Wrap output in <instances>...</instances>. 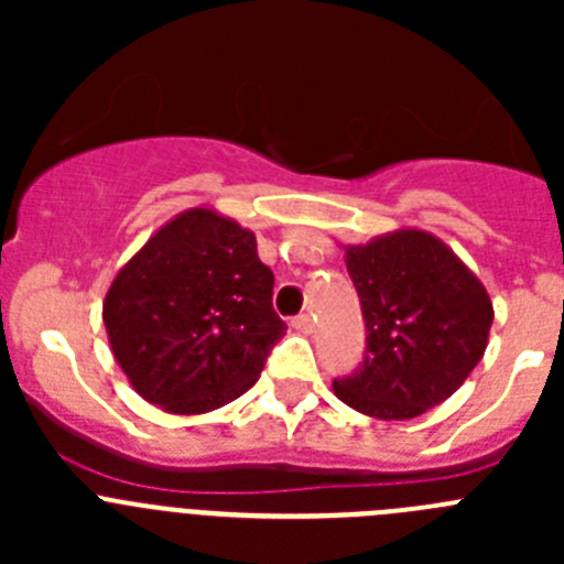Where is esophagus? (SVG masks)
Returning <instances> with one entry per match:
<instances>
[{
    "label": "esophagus",
    "instance_id": "obj_1",
    "mask_svg": "<svg viewBox=\"0 0 564 564\" xmlns=\"http://www.w3.org/2000/svg\"><path fill=\"white\" fill-rule=\"evenodd\" d=\"M293 327H296V330L302 333V336H307V333L313 330V318L307 316V313H302V316L293 318Z\"/></svg>",
    "mask_w": 564,
    "mask_h": 564
}]
</instances>
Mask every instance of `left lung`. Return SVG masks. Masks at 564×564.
Wrapping results in <instances>:
<instances>
[{
    "mask_svg": "<svg viewBox=\"0 0 564 564\" xmlns=\"http://www.w3.org/2000/svg\"><path fill=\"white\" fill-rule=\"evenodd\" d=\"M344 262L361 299L367 356L333 381L338 401L378 421H410L455 395L495 322L480 279L421 228L344 246Z\"/></svg>",
    "mask_w": 564,
    "mask_h": 564,
    "instance_id": "1",
    "label": "left lung"
}]
</instances>
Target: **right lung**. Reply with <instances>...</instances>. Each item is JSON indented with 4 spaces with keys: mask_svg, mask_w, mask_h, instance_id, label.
Masks as SVG:
<instances>
[{
    "mask_svg": "<svg viewBox=\"0 0 564 564\" xmlns=\"http://www.w3.org/2000/svg\"><path fill=\"white\" fill-rule=\"evenodd\" d=\"M253 231L208 206L161 226L104 299L109 347L143 401L172 415L220 410L257 383L285 322Z\"/></svg>",
    "mask_w": 564,
    "mask_h": 564,
    "instance_id": "1",
    "label": "right lung"
}]
</instances>
